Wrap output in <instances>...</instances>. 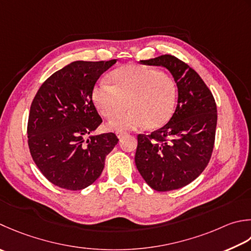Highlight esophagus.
<instances>
[{"label":"esophagus","mask_w":251,"mask_h":251,"mask_svg":"<svg viewBox=\"0 0 251 251\" xmlns=\"http://www.w3.org/2000/svg\"><path fill=\"white\" fill-rule=\"evenodd\" d=\"M125 135H126L125 131H117L116 132V136H117V138H119V139H122Z\"/></svg>","instance_id":"obj_1"}]
</instances>
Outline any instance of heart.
Here are the masks:
<instances>
[{
    "mask_svg": "<svg viewBox=\"0 0 251 251\" xmlns=\"http://www.w3.org/2000/svg\"><path fill=\"white\" fill-rule=\"evenodd\" d=\"M110 85L100 82L92 89L96 109L107 121L119 117L127 106L129 111L109 124L111 130L136 129L147 126L159 129L174 114L177 87L173 78L154 67L129 64L113 71Z\"/></svg>",
    "mask_w": 251,
    "mask_h": 251,
    "instance_id": "obj_1",
    "label": "heart"
}]
</instances>
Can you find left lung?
<instances>
[{"label": "left lung", "instance_id": "8db88e82", "mask_svg": "<svg viewBox=\"0 0 251 251\" xmlns=\"http://www.w3.org/2000/svg\"><path fill=\"white\" fill-rule=\"evenodd\" d=\"M163 66L178 89L177 106L172 119L151 135H138L135 163L151 188L169 191L195 180L212 154L217 104L209 88L187 64L170 54L141 61Z\"/></svg>", "mask_w": 251, "mask_h": 251}]
</instances>
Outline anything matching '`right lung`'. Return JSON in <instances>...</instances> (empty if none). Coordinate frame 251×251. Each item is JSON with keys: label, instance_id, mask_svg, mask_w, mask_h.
I'll use <instances>...</instances> for the list:
<instances>
[{"label": "right lung", "instance_id": "add662e5", "mask_svg": "<svg viewBox=\"0 0 251 251\" xmlns=\"http://www.w3.org/2000/svg\"><path fill=\"white\" fill-rule=\"evenodd\" d=\"M115 63L68 64L42 83L31 103L29 150L41 173L58 187L81 190L95 183L105 156L119 142L113 132L92 135L102 123L91 99L92 89Z\"/></svg>", "mask_w": 251, "mask_h": 251}]
</instances>
